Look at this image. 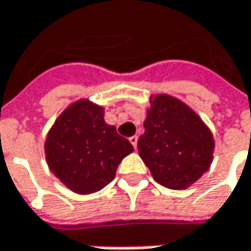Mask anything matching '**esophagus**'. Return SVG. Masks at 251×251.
<instances>
[{
	"label": "esophagus",
	"mask_w": 251,
	"mask_h": 251,
	"mask_svg": "<svg viewBox=\"0 0 251 251\" xmlns=\"http://www.w3.org/2000/svg\"><path fill=\"white\" fill-rule=\"evenodd\" d=\"M129 142H130L132 146L136 149V146H138V136H136V135H135V136H130V138H129Z\"/></svg>",
	"instance_id": "esophagus-1"
}]
</instances>
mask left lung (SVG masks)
Here are the masks:
<instances>
[{
  "mask_svg": "<svg viewBox=\"0 0 251 251\" xmlns=\"http://www.w3.org/2000/svg\"><path fill=\"white\" fill-rule=\"evenodd\" d=\"M143 126L138 151L157 183L184 189L209 170L214 149L212 132L183 102L157 95Z\"/></svg>",
  "mask_w": 251,
  "mask_h": 251,
  "instance_id": "obj_1",
  "label": "left lung"
}]
</instances>
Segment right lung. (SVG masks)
<instances>
[{"label":"right lung","instance_id":"add662e5","mask_svg":"<svg viewBox=\"0 0 251 251\" xmlns=\"http://www.w3.org/2000/svg\"><path fill=\"white\" fill-rule=\"evenodd\" d=\"M130 142L103 121L100 106L82 99L64 112L48 133L45 155L53 175L79 195L111 183Z\"/></svg>","mask_w":251,"mask_h":251}]
</instances>
